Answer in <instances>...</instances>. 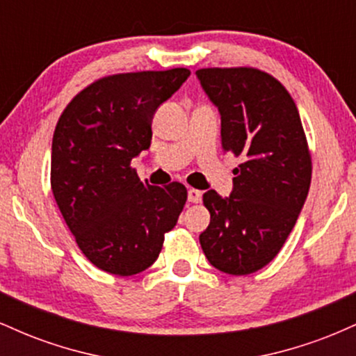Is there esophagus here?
Returning a JSON list of instances; mask_svg holds the SVG:
<instances>
[{"label":"esophagus","instance_id":"obj_1","mask_svg":"<svg viewBox=\"0 0 356 356\" xmlns=\"http://www.w3.org/2000/svg\"><path fill=\"white\" fill-rule=\"evenodd\" d=\"M187 199H189V202L192 204H197L202 201V192L197 191V189H189L187 192Z\"/></svg>","mask_w":356,"mask_h":356}]
</instances>
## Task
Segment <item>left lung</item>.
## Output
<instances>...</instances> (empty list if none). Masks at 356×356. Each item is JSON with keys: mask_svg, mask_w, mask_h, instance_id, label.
Instances as JSON below:
<instances>
[{"mask_svg": "<svg viewBox=\"0 0 356 356\" xmlns=\"http://www.w3.org/2000/svg\"><path fill=\"white\" fill-rule=\"evenodd\" d=\"M204 92L220 113L226 152L243 157L229 197L202 195L211 212L199 236L207 261L227 275L256 273L295 227L312 182V155L295 100L257 68H201Z\"/></svg>", "mask_w": 356, "mask_h": 356, "instance_id": "1", "label": "left lung"}]
</instances>
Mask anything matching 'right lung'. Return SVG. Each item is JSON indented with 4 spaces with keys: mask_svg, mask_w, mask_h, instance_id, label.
<instances>
[{
    "mask_svg": "<svg viewBox=\"0 0 356 356\" xmlns=\"http://www.w3.org/2000/svg\"><path fill=\"white\" fill-rule=\"evenodd\" d=\"M189 75L172 68L104 76L73 97L58 118L51 191L80 251L102 271H145L177 224L186 186L142 182L130 162L150 147L155 110Z\"/></svg>",
    "mask_w": 356,
    "mask_h": 356,
    "instance_id": "1",
    "label": "right lung"
}]
</instances>
